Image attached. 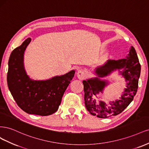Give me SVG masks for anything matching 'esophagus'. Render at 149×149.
I'll list each match as a JSON object with an SVG mask.
<instances>
[{"label":"esophagus","instance_id":"esophagus-1","mask_svg":"<svg viewBox=\"0 0 149 149\" xmlns=\"http://www.w3.org/2000/svg\"><path fill=\"white\" fill-rule=\"evenodd\" d=\"M77 78L80 80H83L85 77V71L82 69H80L78 70L77 73Z\"/></svg>","mask_w":149,"mask_h":149}]
</instances>
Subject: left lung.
I'll use <instances>...</instances> for the list:
<instances>
[{
  "label": "left lung",
  "mask_w": 149,
  "mask_h": 149,
  "mask_svg": "<svg viewBox=\"0 0 149 149\" xmlns=\"http://www.w3.org/2000/svg\"><path fill=\"white\" fill-rule=\"evenodd\" d=\"M141 64L136 51L131 46L126 58L118 60H108L102 65L94 70L95 77L83 81L85 107L93 116L100 118H107L121 113L131 103L138 88L139 79L141 74ZM118 70L127 81L126 88L119 100L110 102L109 106L97 98L100 93H103L109 82L101 79Z\"/></svg>",
  "instance_id": "left-lung-1"
}]
</instances>
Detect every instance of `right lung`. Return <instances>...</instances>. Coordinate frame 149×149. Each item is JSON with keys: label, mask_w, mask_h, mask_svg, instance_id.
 I'll return each instance as SVG.
<instances>
[{"label": "right lung", "mask_w": 149, "mask_h": 149, "mask_svg": "<svg viewBox=\"0 0 149 149\" xmlns=\"http://www.w3.org/2000/svg\"><path fill=\"white\" fill-rule=\"evenodd\" d=\"M31 39L28 38L14 49L8 61L7 84L16 103L24 111L48 116L57 111L66 88L73 79L75 70L49 79L35 80L26 73L24 54Z\"/></svg>", "instance_id": "obj_1"}]
</instances>
